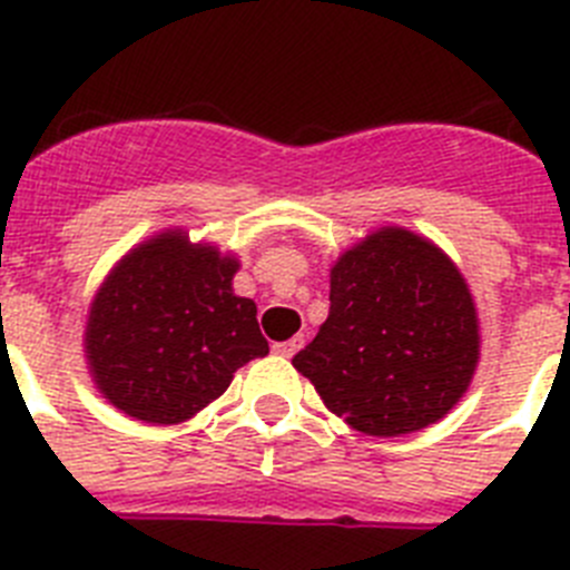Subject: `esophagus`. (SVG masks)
<instances>
[{"label":"esophagus","instance_id":"34e87169","mask_svg":"<svg viewBox=\"0 0 570 570\" xmlns=\"http://www.w3.org/2000/svg\"><path fill=\"white\" fill-rule=\"evenodd\" d=\"M302 345H305V336L296 334L294 340H288V342H276L274 351H276V354H279V356H285V360H291V356H294Z\"/></svg>","mask_w":570,"mask_h":570}]
</instances>
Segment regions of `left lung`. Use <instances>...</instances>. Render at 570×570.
I'll list each match as a JSON object with an SVG mask.
<instances>
[{
  "label": "left lung",
  "mask_w": 570,
  "mask_h": 570,
  "mask_svg": "<svg viewBox=\"0 0 570 570\" xmlns=\"http://www.w3.org/2000/svg\"><path fill=\"white\" fill-rule=\"evenodd\" d=\"M480 351L456 262L428 236L382 225L334 259L328 320L294 367L354 431L402 436L454 411Z\"/></svg>",
  "instance_id": "left-lung-1"
}]
</instances>
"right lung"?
I'll list each match as a JSON object with an SVG mask.
<instances>
[{
  "label": "right lung",
  "mask_w": 570,
  "mask_h": 570,
  "mask_svg": "<svg viewBox=\"0 0 570 570\" xmlns=\"http://www.w3.org/2000/svg\"><path fill=\"white\" fill-rule=\"evenodd\" d=\"M239 256L165 228L114 262L90 299L85 365L116 411L179 425L228 391L245 362L268 354L256 305L234 294Z\"/></svg>",
  "instance_id": "right-lung-1"
}]
</instances>
